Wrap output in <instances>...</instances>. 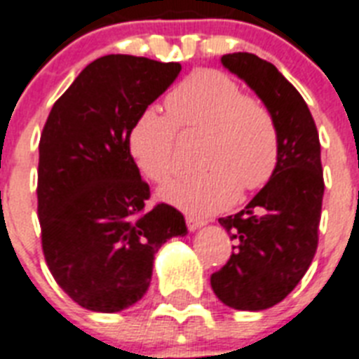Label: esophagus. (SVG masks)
<instances>
[{
    "mask_svg": "<svg viewBox=\"0 0 359 359\" xmlns=\"http://www.w3.org/2000/svg\"><path fill=\"white\" fill-rule=\"evenodd\" d=\"M185 222H187V227H189V231H196L198 227L203 226V220H200V218H196V216H191V215L187 216Z\"/></svg>",
    "mask_w": 359,
    "mask_h": 359,
    "instance_id": "esophagus-1",
    "label": "esophagus"
}]
</instances>
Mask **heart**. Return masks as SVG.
<instances>
[{"instance_id": "1", "label": "heart", "mask_w": 359, "mask_h": 359, "mask_svg": "<svg viewBox=\"0 0 359 359\" xmlns=\"http://www.w3.org/2000/svg\"><path fill=\"white\" fill-rule=\"evenodd\" d=\"M168 115L147 108L128 132V150L144 177L167 183L176 174V139L205 133L200 148L203 170L187 174L161 191V198L192 215L229 207L238 191H259L280 159V132L273 111L224 71L196 69L165 97Z\"/></svg>"}]
</instances>
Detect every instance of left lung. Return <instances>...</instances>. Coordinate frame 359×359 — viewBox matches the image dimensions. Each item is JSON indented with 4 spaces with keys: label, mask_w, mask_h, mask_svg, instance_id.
<instances>
[{
    "label": "left lung",
    "mask_w": 359,
    "mask_h": 359,
    "mask_svg": "<svg viewBox=\"0 0 359 359\" xmlns=\"http://www.w3.org/2000/svg\"><path fill=\"white\" fill-rule=\"evenodd\" d=\"M273 111L280 159L262 191L236 215L220 218L233 253L211 275L216 297L235 310H266L280 303L306 273L318 250L323 182L321 144L306 102L279 69L253 53L222 56Z\"/></svg>",
    "instance_id": "obj_1"
}]
</instances>
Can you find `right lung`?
Instances as JSON below:
<instances>
[{
  "label": "right lung",
  "instance_id": "obj_1",
  "mask_svg": "<svg viewBox=\"0 0 359 359\" xmlns=\"http://www.w3.org/2000/svg\"><path fill=\"white\" fill-rule=\"evenodd\" d=\"M177 62L106 55L86 66L53 106L40 137L38 218L56 284L93 312H121L147 293L154 255L187 235L168 203L148 209L150 187L128 132L180 75Z\"/></svg>",
  "mask_w": 359,
  "mask_h": 359
}]
</instances>
